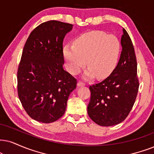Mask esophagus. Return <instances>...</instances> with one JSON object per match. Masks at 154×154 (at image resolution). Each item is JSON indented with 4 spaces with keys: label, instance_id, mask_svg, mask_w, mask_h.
<instances>
[{
    "label": "esophagus",
    "instance_id": "esophagus-1",
    "mask_svg": "<svg viewBox=\"0 0 154 154\" xmlns=\"http://www.w3.org/2000/svg\"><path fill=\"white\" fill-rule=\"evenodd\" d=\"M85 83L83 82H82V81H79L78 82H77V86L78 87H83V86H85Z\"/></svg>",
    "mask_w": 154,
    "mask_h": 154
}]
</instances>
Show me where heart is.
<instances>
[{
	"label": "heart",
	"instance_id": "heart-1",
	"mask_svg": "<svg viewBox=\"0 0 154 154\" xmlns=\"http://www.w3.org/2000/svg\"><path fill=\"white\" fill-rule=\"evenodd\" d=\"M121 52V43L113 35L102 31L85 32L75 39L73 45H66L64 57L68 70L77 75L87 65V79L94 77L106 78L117 65Z\"/></svg>",
	"mask_w": 154,
	"mask_h": 154
}]
</instances>
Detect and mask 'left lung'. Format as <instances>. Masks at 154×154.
Returning a JSON list of instances; mask_svg holds the SVG:
<instances>
[{"mask_svg": "<svg viewBox=\"0 0 154 154\" xmlns=\"http://www.w3.org/2000/svg\"><path fill=\"white\" fill-rule=\"evenodd\" d=\"M122 51L115 69L107 78L89 86L91 97L87 112L98 125L110 126L121 123L133 107L139 81L133 43L123 28L121 39Z\"/></svg>", "mask_w": 154, "mask_h": 154, "instance_id": "1", "label": "left lung"}]
</instances>
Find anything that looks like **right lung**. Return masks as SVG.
<instances>
[{"instance_id":"add662e5","label":"right lung","mask_w":154,"mask_h":154,"mask_svg":"<svg viewBox=\"0 0 154 154\" xmlns=\"http://www.w3.org/2000/svg\"><path fill=\"white\" fill-rule=\"evenodd\" d=\"M72 25L42 23L31 32L23 48L17 72V94L27 114L42 123L65 114L77 79L63 69V40Z\"/></svg>"}]
</instances>
